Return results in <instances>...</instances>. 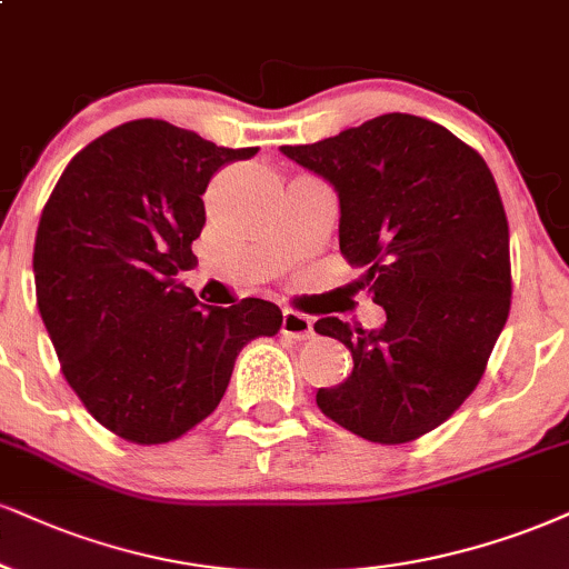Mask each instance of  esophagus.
Wrapping results in <instances>:
<instances>
[{
	"mask_svg": "<svg viewBox=\"0 0 569 569\" xmlns=\"http://www.w3.org/2000/svg\"><path fill=\"white\" fill-rule=\"evenodd\" d=\"M282 335L292 340H308L313 335V321L311 317H306V313H298V311H287L282 313Z\"/></svg>",
	"mask_w": 569,
	"mask_h": 569,
	"instance_id": "1",
	"label": "esophagus"
}]
</instances>
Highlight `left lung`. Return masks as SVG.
<instances>
[{
	"label": "left lung",
	"mask_w": 569,
	"mask_h": 569,
	"mask_svg": "<svg viewBox=\"0 0 569 569\" xmlns=\"http://www.w3.org/2000/svg\"><path fill=\"white\" fill-rule=\"evenodd\" d=\"M279 150L335 187L340 252L388 317L380 329L313 325L353 356L346 382L319 388V409L371 443L417 440L478 388L507 325L509 223L493 173L443 126L409 113Z\"/></svg>",
	"instance_id": "obj_1"
}]
</instances>
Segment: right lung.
<instances>
[{
	"label": "right lung",
	"mask_w": 569,
	"mask_h": 569,
	"mask_svg": "<svg viewBox=\"0 0 569 569\" xmlns=\"http://www.w3.org/2000/svg\"><path fill=\"white\" fill-rule=\"evenodd\" d=\"M256 152L156 118L129 121L70 160L41 210V321L68 385L118 438H181L221 403L240 350L282 327L269 300L202 306L177 282L198 263L208 181Z\"/></svg>",
	"instance_id": "obj_1"
}]
</instances>
